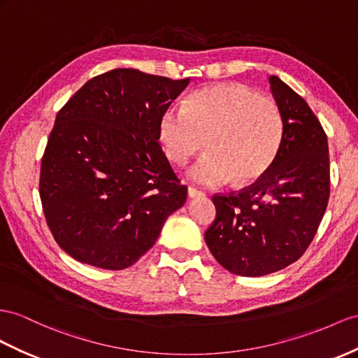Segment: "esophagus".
I'll return each mask as SVG.
<instances>
[{
  "label": "esophagus",
  "instance_id": "34e87169",
  "mask_svg": "<svg viewBox=\"0 0 358 358\" xmlns=\"http://www.w3.org/2000/svg\"><path fill=\"white\" fill-rule=\"evenodd\" d=\"M187 195H189V198H199V196H204V192H201V190H198L195 187H189L187 189Z\"/></svg>",
  "mask_w": 358,
  "mask_h": 358
}]
</instances>
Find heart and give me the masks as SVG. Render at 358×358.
Listing matches in <instances>:
<instances>
[{
    "instance_id": "heart-1",
    "label": "heart",
    "mask_w": 358,
    "mask_h": 358,
    "mask_svg": "<svg viewBox=\"0 0 358 358\" xmlns=\"http://www.w3.org/2000/svg\"><path fill=\"white\" fill-rule=\"evenodd\" d=\"M284 136L273 99L241 83H221L192 94L185 108L168 107L159 137L166 157L185 164L204 154L187 172L199 186L217 187L233 178L239 185L259 180L277 159Z\"/></svg>"
}]
</instances>
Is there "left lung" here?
Returning <instances> with one entry per match:
<instances>
[{"mask_svg": "<svg viewBox=\"0 0 358 358\" xmlns=\"http://www.w3.org/2000/svg\"><path fill=\"white\" fill-rule=\"evenodd\" d=\"M269 85L284 124L277 159L254 185L213 196L216 217L204 234L217 263L242 277H262L296 262L313 241L329 198L322 125L277 76Z\"/></svg>", "mask_w": 358, "mask_h": 358, "instance_id": "1", "label": "left lung"}]
</instances>
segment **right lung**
<instances>
[{"instance_id":"right-lung-1","label":"right lung","mask_w":358,"mask_h":358,"mask_svg":"<svg viewBox=\"0 0 358 358\" xmlns=\"http://www.w3.org/2000/svg\"><path fill=\"white\" fill-rule=\"evenodd\" d=\"M189 81L113 69L60 108L39 194L54 239L72 259L101 269L131 266L186 203L187 187L159 143V122Z\"/></svg>"}]
</instances>
